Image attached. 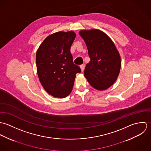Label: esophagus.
I'll return each mask as SVG.
<instances>
[{
  "label": "esophagus",
  "instance_id": "1",
  "mask_svg": "<svg viewBox=\"0 0 151 151\" xmlns=\"http://www.w3.org/2000/svg\"><path fill=\"white\" fill-rule=\"evenodd\" d=\"M80 68H81V71H84V68H85V65H81L80 66Z\"/></svg>",
  "mask_w": 151,
  "mask_h": 151
}]
</instances>
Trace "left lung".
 Wrapping results in <instances>:
<instances>
[{
  "instance_id": "obj_1",
  "label": "left lung",
  "mask_w": 151,
  "mask_h": 151,
  "mask_svg": "<svg viewBox=\"0 0 151 151\" xmlns=\"http://www.w3.org/2000/svg\"><path fill=\"white\" fill-rule=\"evenodd\" d=\"M86 44L90 58L84 76L93 88L106 90L116 81L121 68L120 54L112 40L98 29L79 32Z\"/></svg>"
}]
</instances>
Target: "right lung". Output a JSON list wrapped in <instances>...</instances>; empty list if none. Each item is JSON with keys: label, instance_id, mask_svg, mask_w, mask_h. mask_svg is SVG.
<instances>
[{"label": "right lung", "instance_id": "right-lung-1", "mask_svg": "<svg viewBox=\"0 0 151 151\" xmlns=\"http://www.w3.org/2000/svg\"><path fill=\"white\" fill-rule=\"evenodd\" d=\"M76 34L59 31L47 37L38 47L36 63L39 80L45 90L55 98H64L73 89L76 75L81 72L73 63L70 47Z\"/></svg>", "mask_w": 151, "mask_h": 151}]
</instances>
